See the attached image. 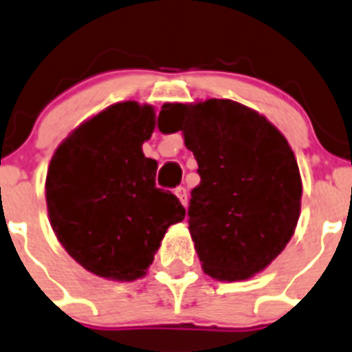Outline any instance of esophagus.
<instances>
[{
    "label": "esophagus",
    "mask_w": 352,
    "mask_h": 352,
    "mask_svg": "<svg viewBox=\"0 0 352 352\" xmlns=\"http://www.w3.org/2000/svg\"><path fill=\"white\" fill-rule=\"evenodd\" d=\"M175 196L179 197L180 203H182L184 206H187V189H186V187H177Z\"/></svg>",
    "instance_id": "1"
}]
</instances>
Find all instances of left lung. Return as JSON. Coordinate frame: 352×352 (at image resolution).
Masks as SVG:
<instances>
[{
  "instance_id": "8db88e82",
  "label": "left lung",
  "mask_w": 352,
  "mask_h": 352,
  "mask_svg": "<svg viewBox=\"0 0 352 352\" xmlns=\"http://www.w3.org/2000/svg\"><path fill=\"white\" fill-rule=\"evenodd\" d=\"M160 118L162 132H182L199 166L187 214L204 274L235 282L265 270L301 213L302 182L287 139L232 100L165 103Z\"/></svg>"
}]
</instances>
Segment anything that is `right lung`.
Segmentation results:
<instances>
[{"label":"right lung","instance_id":"obj_1","mask_svg":"<svg viewBox=\"0 0 352 352\" xmlns=\"http://www.w3.org/2000/svg\"><path fill=\"white\" fill-rule=\"evenodd\" d=\"M155 125L151 104H111L78 125L50 162L51 227L65 251L98 277H144L170 225L186 218L180 201L156 187V160L142 153Z\"/></svg>","mask_w":352,"mask_h":352}]
</instances>
